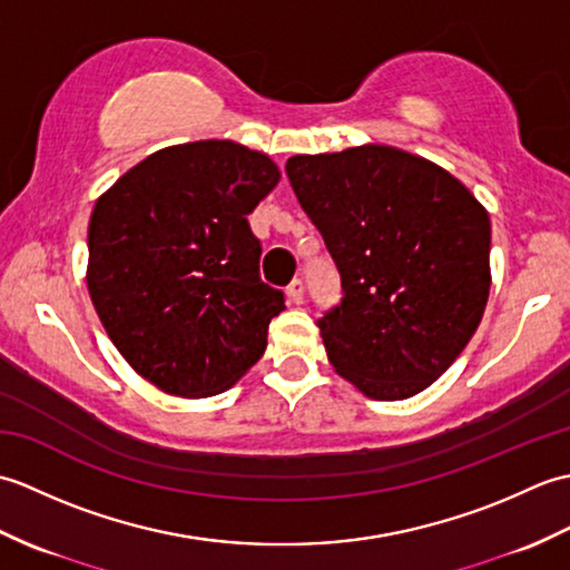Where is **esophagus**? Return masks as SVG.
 <instances>
[{
  "mask_svg": "<svg viewBox=\"0 0 570 570\" xmlns=\"http://www.w3.org/2000/svg\"><path fill=\"white\" fill-rule=\"evenodd\" d=\"M286 296H288V301H292V304H304V282H301V278H294L292 284L286 286Z\"/></svg>",
  "mask_w": 570,
  "mask_h": 570,
  "instance_id": "obj_1",
  "label": "esophagus"
}]
</instances>
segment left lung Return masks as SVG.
<instances>
[{
    "instance_id": "8db88e82",
    "label": "left lung",
    "mask_w": 570,
    "mask_h": 570,
    "mask_svg": "<svg viewBox=\"0 0 570 570\" xmlns=\"http://www.w3.org/2000/svg\"><path fill=\"white\" fill-rule=\"evenodd\" d=\"M286 176L341 274L318 318L331 365L380 402L423 392L485 313L490 215L441 166L380 144L292 156Z\"/></svg>"
}]
</instances>
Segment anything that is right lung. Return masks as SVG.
<instances>
[{
	"mask_svg": "<svg viewBox=\"0 0 570 570\" xmlns=\"http://www.w3.org/2000/svg\"><path fill=\"white\" fill-rule=\"evenodd\" d=\"M276 164L225 139L147 156L95 203L88 288L115 347L176 396L229 390L264 355L284 294L262 282L247 215Z\"/></svg>",
	"mask_w": 570,
	"mask_h": 570,
	"instance_id": "right-lung-1",
	"label": "right lung"
}]
</instances>
